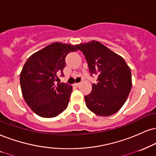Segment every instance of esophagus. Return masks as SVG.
Returning a JSON list of instances; mask_svg holds the SVG:
<instances>
[{"label":"esophagus","instance_id":"34e87169","mask_svg":"<svg viewBox=\"0 0 156 156\" xmlns=\"http://www.w3.org/2000/svg\"><path fill=\"white\" fill-rule=\"evenodd\" d=\"M80 83H74V85L76 86V87H78V86L80 85Z\"/></svg>","mask_w":156,"mask_h":156}]
</instances>
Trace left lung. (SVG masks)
Masks as SVG:
<instances>
[{
	"instance_id": "1",
	"label": "left lung",
	"mask_w": 156,
	"mask_h": 156,
	"mask_svg": "<svg viewBox=\"0 0 156 156\" xmlns=\"http://www.w3.org/2000/svg\"><path fill=\"white\" fill-rule=\"evenodd\" d=\"M75 46L84 53L91 76H98L97 84H93L91 93L84 96L86 105L98 116L114 114L131 90V69L121 55L95 40Z\"/></svg>"
}]
</instances>
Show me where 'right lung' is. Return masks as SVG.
Segmentation results:
<instances>
[{
	"mask_svg": "<svg viewBox=\"0 0 156 156\" xmlns=\"http://www.w3.org/2000/svg\"><path fill=\"white\" fill-rule=\"evenodd\" d=\"M74 45L51 43L28 58L20 73L22 95L32 111L43 118H53L66 110L72 86L58 82L66 66L65 58L76 51Z\"/></svg>",
	"mask_w": 156,
	"mask_h": 156,
	"instance_id": "1",
	"label": "right lung"
}]
</instances>
